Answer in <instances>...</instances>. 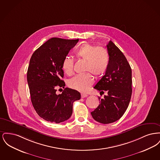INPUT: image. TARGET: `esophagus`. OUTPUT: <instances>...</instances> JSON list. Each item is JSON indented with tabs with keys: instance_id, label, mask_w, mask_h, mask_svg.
<instances>
[{
	"instance_id": "obj_1",
	"label": "esophagus",
	"mask_w": 160,
	"mask_h": 160,
	"mask_svg": "<svg viewBox=\"0 0 160 160\" xmlns=\"http://www.w3.org/2000/svg\"><path fill=\"white\" fill-rule=\"evenodd\" d=\"M88 97V95H86V94H84V93H82V94H81V97H82V98H86V97Z\"/></svg>"
}]
</instances>
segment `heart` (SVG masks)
Instances as JSON below:
<instances>
[{"instance_id": "obj_1", "label": "heart", "mask_w": 160, "mask_h": 160, "mask_svg": "<svg viewBox=\"0 0 160 160\" xmlns=\"http://www.w3.org/2000/svg\"><path fill=\"white\" fill-rule=\"evenodd\" d=\"M78 58L86 61L85 71H89L96 77L102 76L106 71L109 63V56L106 50L101 47H95L85 44L77 48L75 52ZM74 61L66 56L62 62V68L67 75L73 73ZM93 83V78L90 72L77 75L69 80L70 88L78 91L85 92Z\"/></svg>"}]
</instances>
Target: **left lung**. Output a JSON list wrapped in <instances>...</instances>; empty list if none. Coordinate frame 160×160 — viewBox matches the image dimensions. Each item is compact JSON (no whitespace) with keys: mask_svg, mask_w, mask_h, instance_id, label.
<instances>
[{"mask_svg":"<svg viewBox=\"0 0 160 160\" xmlns=\"http://www.w3.org/2000/svg\"><path fill=\"white\" fill-rule=\"evenodd\" d=\"M109 55L108 66L104 76L94 86L100 93L107 92L100 104L92 112L97 122L107 124L119 119L127 109L132 94V71L125 56L114 43L107 45Z\"/></svg>","mask_w":160,"mask_h":160,"instance_id":"left-lung-1","label":"left lung"}]
</instances>
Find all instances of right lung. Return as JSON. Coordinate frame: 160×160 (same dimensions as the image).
Listing matches in <instances>:
<instances>
[{
	"mask_svg": "<svg viewBox=\"0 0 160 160\" xmlns=\"http://www.w3.org/2000/svg\"><path fill=\"white\" fill-rule=\"evenodd\" d=\"M78 39L52 38L40 46L32 54L27 72L31 101L38 115L56 123L68 120L72 113L73 102L80 99L76 90L64 88L62 62Z\"/></svg>",
	"mask_w": 160,
	"mask_h": 160,
	"instance_id": "obj_1",
	"label": "right lung"
}]
</instances>
